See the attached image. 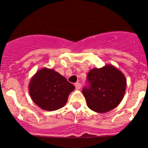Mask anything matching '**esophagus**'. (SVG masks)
Wrapping results in <instances>:
<instances>
[{
	"label": "esophagus",
	"instance_id": "1",
	"mask_svg": "<svg viewBox=\"0 0 148 148\" xmlns=\"http://www.w3.org/2000/svg\"><path fill=\"white\" fill-rule=\"evenodd\" d=\"M74 86H75V88H76V90H79L80 88H81V84H80V83H79V82L76 83V84H74Z\"/></svg>",
	"mask_w": 148,
	"mask_h": 148
}]
</instances>
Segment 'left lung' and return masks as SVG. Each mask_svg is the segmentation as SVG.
<instances>
[{"mask_svg": "<svg viewBox=\"0 0 148 148\" xmlns=\"http://www.w3.org/2000/svg\"><path fill=\"white\" fill-rule=\"evenodd\" d=\"M88 86L82 92L88 106L97 113H106L121 102L127 87L126 78L119 69L108 64L91 69L87 76Z\"/></svg>", "mask_w": 148, "mask_h": 148, "instance_id": "1", "label": "left lung"}]
</instances>
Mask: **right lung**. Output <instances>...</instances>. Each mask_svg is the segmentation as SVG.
Instances as JSON below:
<instances>
[{
	"label": "right lung",
	"mask_w": 148,
	"mask_h": 148,
	"mask_svg": "<svg viewBox=\"0 0 148 148\" xmlns=\"http://www.w3.org/2000/svg\"><path fill=\"white\" fill-rule=\"evenodd\" d=\"M74 86L53 69L42 68L32 77L29 84L31 99L40 108L56 111L67 103Z\"/></svg>",
	"instance_id": "obj_1"
}]
</instances>
